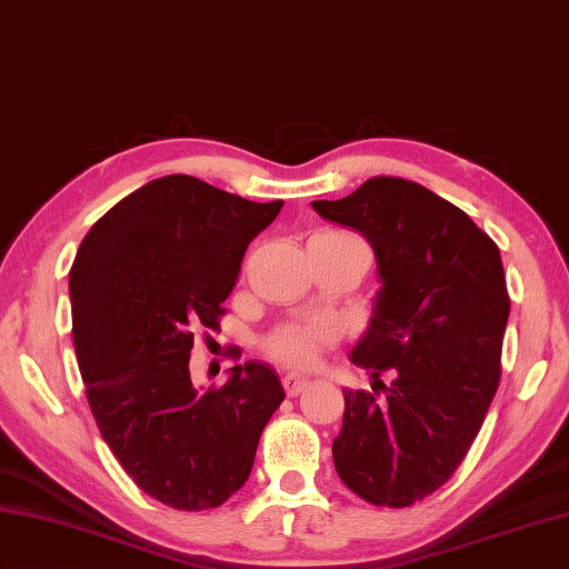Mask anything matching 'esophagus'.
I'll return each instance as SVG.
<instances>
[{
    "label": "esophagus",
    "instance_id": "1",
    "mask_svg": "<svg viewBox=\"0 0 569 569\" xmlns=\"http://www.w3.org/2000/svg\"><path fill=\"white\" fill-rule=\"evenodd\" d=\"M308 385H310V380H306V377H300V375H286L283 377V387H286L288 397H298Z\"/></svg>",
    "mask_w": 569,
    "mask_h": 569
}]
</instances>
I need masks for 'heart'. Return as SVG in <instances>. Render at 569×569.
I'll return each instance as SVG.
<instances>
[{
	"label": "heart",
	"mask_w": 569,
	"mask_h": 569,
	"mask_svg": "<svg viewBox=\"0 0 569 569\" xmlns=\"http://www.w3.org/2000/svg\"><path fill=\"white\" fill-rule=\"evenodd\" d=\"M316 237L350 243V247H358L367 253L365 241L350 231L328 229L318 231ZM332 340H336V328L328 326V322H288V326H281L271 332L269 340H266V352H269V358L276 360L278 365L300 370V367L316 365L320 350Z\"/></svg>",
	"instance_id": "heart-1"
}]
</instances>
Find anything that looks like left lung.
I'll return each mask as SVG.
<instances>
[{
  "instance_id": "obj_1",
  "label": "left lung",
  "mask_w": 569,
  "mask_h": 569,
  "mask_svg": "<svg viewBox=\"0 0 569 569\" xmlns=\"http://www.w3.org/2000/svg\"><path fill=\"white\" fill-rule=\"evenodd\" d=\"M313 209L372 243L382 283L350 352L372 392L342 389L336 471L367 503L415 506L459 469L496 397L510 313L500 251L466 211L402 177Z\"/></svg>"
}]
</instances>
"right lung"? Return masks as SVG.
I'll use <instances>...</instances> for the list:
<instances>
[{
  "label": "right lung",
  "instance_id": "1",
  "mask_svg": "<svg viewBox=\"0 0 569 569\" xmlns=\"http://www.w3.org/2000/svg\"><path fill=\"white\" fill-rule=\"evenodd\" d=\"M283 202H249L167 174L106 211L69 273L73 348L100 437L144 493L209 510L247 483L261 431L283 402L263 362L199 392L189 352L217 330L249 243Z\"/></svg>",
  "mask_w": 569,
  "mask_h": 569
}]
</instances>
